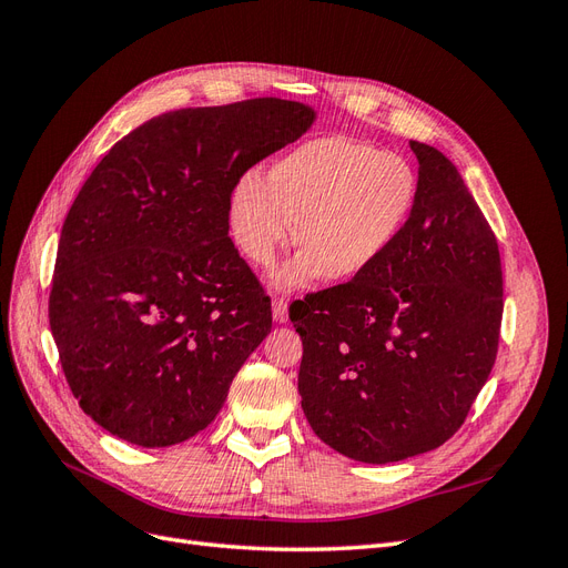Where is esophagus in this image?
Here are the masks:
<instances>
[{"label": "esophagus", "instance_id": "34e87169", "mask_svg": "<svg viewBox=\"0 0 568 568\" xmlns=\"http://www.w3.org/2000/svg\"><path fill=\"white\" fill-rule=\"evenodd\" d=\"M272 315H274V322L284 324L288 320V303L286 298H274L272 301Z\"/></svg>", "mask_w": 568, "mask_h": 568}]
</instances>
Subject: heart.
<instances>
[{
	"mask_svg": "<svg viewBox=\"0 0 568 568\" xmlns=\"http://www.w3.org/2000/svg\"><path fill=\"white\" fill-rule=\"evenodd\" d=\"M419 199L415 168L403 156L343 134L284 153L267 178L236 180L227 203L230 234L248 263L267 267L294 239L303 246L272 274L296 291L329 277L355 282L398 242Z\"/></svg>",
	"mask_w": 568,
	"mask_h": 568,
	"instance_id": "b5f03b06",
	"label": "heart"
}]
</instances>
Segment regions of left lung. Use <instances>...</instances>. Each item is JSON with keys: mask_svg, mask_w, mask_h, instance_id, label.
<instances>
[{"mask_svg": "<svg viewBox=\"0 0 568 568\" xmlns=\"http://www.w3.org/2000/svg\"><path fill=\"white\" fill-rule=\"evenodd\" d=\"M419 199L384 261L288 307L303 338L301 407L357 462L388 464L448 440L495 365L503 322L497 239L457 168L409 142Z\"/></svg>", "mask_w": 568, "mask_h": 568, "instance_id": "1", "label": "left lung"}]
</instances>
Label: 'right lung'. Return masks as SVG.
<instances>
[{
  "mask_svg": "<svg viewBox=\"0 0 568 568\" xmlns=\"http://www.w3.org/2000/svg\"><path fill=\"white\" fill-rule=\"evenodd\" d=\"M315 123L298 101L180 109L123 136L65 215L49 326L84 415L142 448L196 436L272 329L230 239L248 168Z\"/></svg>",
  "mask_w": 568,
  "mask_h": 568,
  "instance_id": "obj_1",
  "label": "right lung"
}]
</instances>
